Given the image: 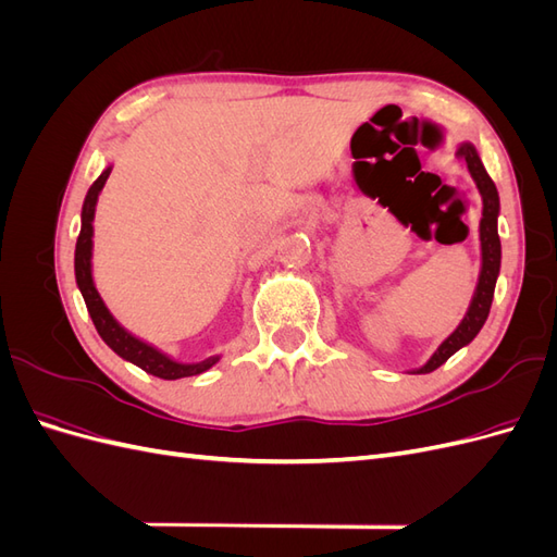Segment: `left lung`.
Here are the masks:
<instances>
[{
    "mask_svg": "<svg viewBox=\"0 0 557 557\" xmlns=\"http://www.w3.org/2000/svg\"><path fill=\"white\" fill-rule=\"evenodd\" d=\"M458 156L467 162V170L474 178L476 188L483 199V218L479 225V239H481V272H479V283L474 297L469 301V309L465 318L460 320V325L455 327L442 346L434 350V356L423 364L413 369L411 374H430L436 367H442L453 352H458L462 346L469 342H474V336L481 332L483 323L487 320V313H491L493 305V295H495V283L499 276V264H502V244H499V234H497V215H499V195L493 178L487 176L485 166L476 153L474 144H460Z\"/></svg>",
    "mask_w": 557,
    "mask_h": 557,
    "instance_id": "obj_1",
    "label": "left lung"
}]
</instances>
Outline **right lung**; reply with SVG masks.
<instances>
[{
    "mask_svg": "<svg viewBox=\"0 0 557 557\" xmlns=\"http://www.w3.org/2000/svg\"><path fill=\"white\" fill-rule=\"evenodd\" d=\"M111 170L113 166L109 164L107 170L99 174V178L90 185L86 201H83L81 234L76 239V252H74V272H76L78 290H81L83 299H86L88 313L92 318L99 336H102L104 344L113 352H117L123 360L137 364L144 369V372L153 374L158 379H164V381L197 376L201 372H207V369H211L218 360H221V356H211V358L199 360V362H178V360L170 358L166 352H162L153 344L139 339V336H134L132 332H127L121 323H117L113 313L107 309L102 295H99L95 288V281H92V234H95V227H92V221H95L97 197H99V193H102Z\"/></svg>",
    "mask_w": 557,
    "mask_h": 557,
    "instance_id": "1",
    "label": "right lung"
}]
</instances>
